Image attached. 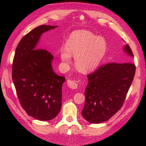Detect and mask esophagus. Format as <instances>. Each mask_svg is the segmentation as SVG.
<instances>
[{
    "label": "esophagus",
    "instance_id": "1",
    "mask_svg": "<svg viewBox=\"0 0 146 146\" xmlns=\"http://www.w3.org/2000/svg\"><path fill=\"white\" fill-rule=\"evenodd\" d=\"M79 81H76L73 80H68L67 84L68 87L73 89H75L78 87V82Z\"/></svg>",
    "mask_w": 146,
    "mask_h": 146
}]
</instances>
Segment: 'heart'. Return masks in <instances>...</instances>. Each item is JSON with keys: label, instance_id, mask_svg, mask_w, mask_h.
I'll use <instances>...</instances> for the list:
<instances>
[{"label": "heart", "instance_id": "heart-1", "mask_svg": "<svg viewBox=\"0 0 146 146\" xmlns=\"http://www.w3.org/2000/svg\"><path fill=\"white\" fill-rule=\"evenodd\" d=\"M107 51V43L88 31H78L71 34L66 48L60 50V58L64 64H70L71 55L75 57L76 68L82 72L94 70Z\"/></svg>", "mask_w": 146, "mask_h": 146}]
</instances>
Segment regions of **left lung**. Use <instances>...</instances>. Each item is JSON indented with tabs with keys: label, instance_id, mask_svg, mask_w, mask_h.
<instances>
[{
	"label": "left lung",
	"instance_id": "8db88e82",
	"mask_svg": "<svg viewBox=\"0 0 146 146\" xmlns=\"http://www.w3.org/2000/svg\"><path fill=\"white\" fill-rule=\"evenodd\" d=\"M124 51L133 57L128 44ZM135 69L132 62H110L87 75L86 102L82 111L84 118L91 123H100L115 115L123 105Z\"/></svg>",
	"mask_w": 146,
	"mask_h": 146
}]
</instances>
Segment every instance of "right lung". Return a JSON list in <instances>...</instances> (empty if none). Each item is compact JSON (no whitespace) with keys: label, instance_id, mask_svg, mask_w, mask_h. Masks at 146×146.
Instances as JSON below:
<instances>
[{"label":"right lung","instance_id":"1","mask_svg":"<svg viewBox=\"0 0 146 146\" xmlns=\"http://www.w3.org/2000/svg\"><path fill=\"white\" fill-rule=\"evenodd\" d=\"M56 27L42 25L23 36L12 64V79L21 105L29 115L40 121L55 118L62 106L65 78L53 70L51 53L36 48L42 34Z\"/></svg>","mask_w":146,"mask_h":146}]
</instances>
